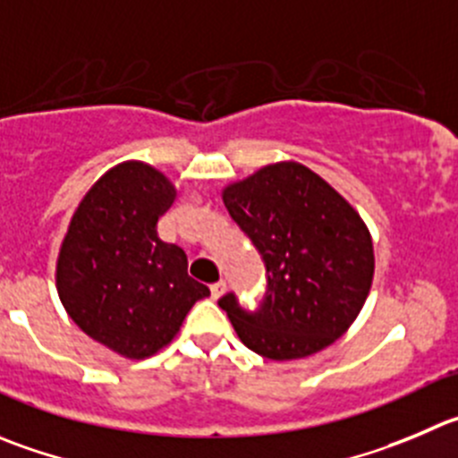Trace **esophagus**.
I'll return each instance as SVG.
<instances>
[{"instance_id": "obj_1", "label": "esophagus", "mask_w": 458, "mask_h": 458, "mask_svg": "<svg viewBox=\"0 0 458 458\" xmlns=\"http://www.w3.org/2000/svg\"><path fill=\"white\" fill-rule=\"evenodd\" d=\"M225 290H226V283L225 281L213 283V285H211V297L213 299H220L222 294H225Z\"/></svg>"}]
</instances>
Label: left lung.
<instances>
[{"label": "left lung", "instance_id": "8db88e82", "mask_svg": "<svg viewBox=\"0 0 458 458\" xmlns=\"http://www.w3.org/2000/svg\"><path fill=\"white\" fill-rule=\"evenodd\" d=\"M267 269V290L250 312L236 294L217 306L238 337L276 362L315 355L342 337L373 283V241L360 213L317 173L278 161L222 191Z\"/></svg>", "mask_w": 458, "mask_h": 458}]
</instances>
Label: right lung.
I'll return each instance as SVG.
<instances>
[{
  "label": "right lung",
  "instance_id": "obj_1",
  "mask_svg": "<svg viewBox=\"0 0 458 458\" xmlns=\"http://www.w3.org/2000/svg\"><path fill=\"white\" fill-rule=\"evenodd\" d=\"M175 186L143 161H123L78 204L60 245L55 285L73 324L119 355L143 360L173 342L211 292L189 276L182 247L157 236Z\"/></svg>",
  "mask_w": 458,
  "mask_h": 458
}]
</instances>
